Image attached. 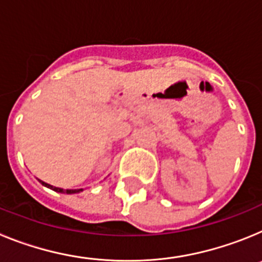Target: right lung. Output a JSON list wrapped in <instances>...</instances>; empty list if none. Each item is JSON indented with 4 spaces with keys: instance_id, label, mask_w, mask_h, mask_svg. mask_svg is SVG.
Here are the masks:
<instances>
[{
    "instance_id": "obj_1",
    "label": "right lung",
    "mask_w": 262,
    "mask_h": 262,
    "mask_svg": "<svg viewBox=\"0 0 262 262\" xmlns=\"http://www.w3.org/2000/svg\"><path fill=\"white\" fill-rule=\"evenodd\" d=\"M40 184H41V185H45V186H47V187H50V189H52V190L57 191V193H67V194H75V193H80V191H81V190H82V189H75V190H68V189H67V190H64V189H60V187H56V186H52V185H48V184H46V182H43V181H40Z\"/></svg>"
}]
</instances>
